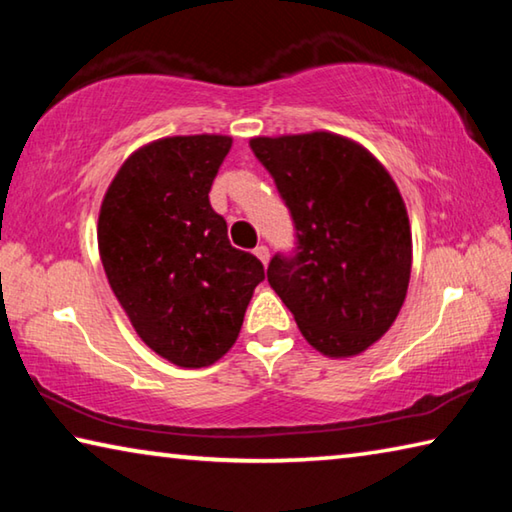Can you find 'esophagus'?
I'll use <instances>...</instances> for the list:
<instances>
[{
	"label": "esophagus",
	"mask_w": 512,
	"mask_h": 512,
	"mask_svg": "<svg viewBox=\"0 0 512 512\" xmlns=\"http://www.w3.org/2000/svg\"><path fill=\"white\" fill-rule=\"evenodd\" d=\"M255 255L259 257V262H262V264L266 266L268 259H271V250H268L264 244H259V246L255 248Z\"/></svg>",
	"instance_id": "1"
}]
</instances>
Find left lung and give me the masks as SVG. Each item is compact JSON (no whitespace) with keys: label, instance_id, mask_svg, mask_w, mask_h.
Segmentation results:
<instances>
[{"label":"left lung","instance_id":"1","mask_svg":"<svg viewBox=\"0 0 512 512\" xmlns=\"http://www.w3.org/2000/svg\"><path fill=\"white\" fill-rule=\"evenodd\" d=\"M255 158L289 207L296 248L268 264V284L309 345L354 357L393 325L411 277V225L400 189L348 137H253Z\"/></svg>","mask_w":512,"mask_h":512}]
</instances>
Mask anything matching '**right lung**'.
Returning <instances> with one entry per match:
<instances>
[{
    "label": "right lung",
    "mask_w": 512,
    "mask_h": 512,
    "mask_svg": "<svg viewBox=\"0 0 512 512\" xmlns=\"http://www.w3.org/2000/svg\"><path fill=\"white\" fill-rule=\"evenodd\" d=\"M228 135H178L142 146L103 196L99 253L135 332L176 366L203 368L237 341L264 280L255 255L230 246L210 189Z\"/></svg>",
    "instance_id": "right-lung-1"
}]
</instances>
